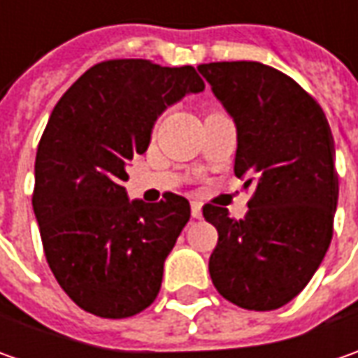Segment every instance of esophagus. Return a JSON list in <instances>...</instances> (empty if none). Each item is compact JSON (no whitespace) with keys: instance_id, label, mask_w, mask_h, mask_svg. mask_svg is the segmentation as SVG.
<instances>
[{"instance_id":"1","label":"esophagus","mask_w":358,"mask_h":358,"mask_svg":"<svg viewBox=\"0 0 358 358\" xmlns=\"http://www.w3.org/2000/svg\"><path fill=\"white\" fill-rule=\"evenodd\" d=\"M191 215H193V219H201V217H203L201 203H197V201H193V203H191Z\"/></svg>"}]
</instances>
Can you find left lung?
I'll use <instances>...</instances> for the list:
<instances>
[{
	"label": "left lung",
	"instance_id": "1",
	"mask_svg": "<svg viewBox=\"0 0 358 358\" xmlns=\"http://www.w3.org/2000/svg\"><path fill=\"white\" fill-rule=\"evenodd\" d=\"M197 69L235 121V175L245 189L255 187L245 219L203 207L219 233L211 279L241 309H279L307 287L333 239V133L321 105L268 65L219 62Z\"/></svg>",
	"mask_w": 358,
	"mask_h": 358
}]
</instances>
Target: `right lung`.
<instances>
[{"instance_id": "1", "label": "right lung", "mask_w": 358, "mask_h": 358, "mask_svg": "<svg viewBox=\"0 0 358 358\" xmlns=\"http://www.w3.org/2000/svg\"><path fill=\"white\" fill-rule=\"evenodd\" d=\"M205 83L195 67L147 59L93 65L53 107L35 155L34 213L49 268L91 315L125 319L161 289L163 263L191 217L189 201H129L127 163L157 117Z\"/></svg>"}]
</instances>
